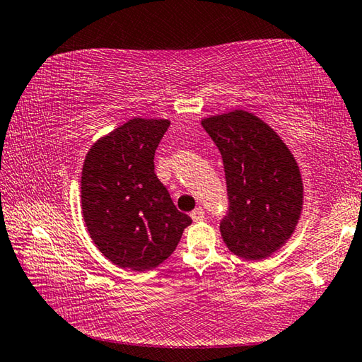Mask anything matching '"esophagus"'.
Listing matches in <instances>:
<instances>
[{"instance_id":"34e87169","label":"esophagus","mask_w":362,"mask_h":362,"mask_svg":"<svg viewBox=\"0 0 362 362\" xmlns=\"http://www.w3.org/2000/svg\"><path fill=\"white\" fill-rule=\"evenodd\" d=\"M189 216H192L194 221H201V220H204V216H206V214H204V210L201 207H198V209H194L192 214H189Z\"/></svg>"}]
</instances>
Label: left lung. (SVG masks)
Returning <instances> with one entry per match:
<instances>
[{
    "mask_svg": "<svg viewBox=\"0 0 362 362\" xmlns=\"http://www.w3.org/2000/svg\"><path fill=\"white\" fill-rule=\"evenodd\" d=\"M225 166L229 209L220 223L226 247L239 258L264 259L291 238L304 187L290 148L247 110L202 118Z\"/></svg>",
    "mask_w": 362,
    "mask_h": 362,
    "instance_id": "left-lung-1",
    "label": "left lung"
}]
</instances>
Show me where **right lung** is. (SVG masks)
<instances>
[{
	"mask_svg": "<svg viewBox=\"0 0 362 362\" xmlns=\"http://www.w3.org/2000/svg\"><path fill=\"white\" fill-rule=\"evenodd\" d=\"M169 124L166 118H131L85 156V226L98 250L122 269L142 272L160 266L192 225L155 174V150Z\"/></svg>",
	"mask_w": 362,
	"mask_h": 362,
	"instance_id": "right-lung-1",
	"label": "right lung"
}]
</instances>
